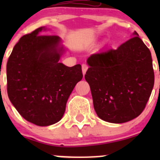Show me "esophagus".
Wrapping results in <instances>:
<instances>
[{"mask_svg":"<svg viewBox=\"0 0 160 160\" xmlns=\"http://www.w3.org/2000/svg\"><path fill=\"white\" fill-rule=\"evenodd\" d=\"M87 69H88V66H87V65L82 64V70L83 76L85 75V73H86V72H87Z\"/></svg>","mask_w":160,"mask_h":160,"instance_id":"1","label":"esophagus"}]
</instances>
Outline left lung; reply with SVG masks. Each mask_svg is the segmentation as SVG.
Returning a JSON list of instances; mask_svg holds the SVG:
<instances>
[{"instance_id": "obj_1", "label": "left lung", "mask_w": 160, "mask_h": 160, "mask_svg": "<svg viewBox=\"0 0 160 160\" xmlns=\"http://www.w3.org/2000/svg\"><path fill=\"white\" fill-rule=\"evenodd\" d=\"M85 74L94 108L101 119L123 123L138 117L155 82L152 54L136 32L117 49L94 53Z\"/></svg>"}]
</instances>
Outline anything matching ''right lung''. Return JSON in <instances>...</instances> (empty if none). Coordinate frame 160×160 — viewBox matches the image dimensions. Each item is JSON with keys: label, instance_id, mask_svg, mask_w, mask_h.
I'll return each mask as SVG.
<instances>
[{"label": "right lung", "instance_id": "right-lung-1", "mask_svg": "<svg viewBox=\"0 0 160 160\" xmlns=\"http://www.w3.org/2000/svg\"><path fill=\"white\" fill-rule=\"evenodd\" d=\"M46 29L38 28L20 38L6 66L8 98L25 120L40 127L60 121L82 78L81 65L59 62L66 49L58 36L42 35Z\"/></svg>", "mask_w": 160, "mask_h": 160}]
</instances>
